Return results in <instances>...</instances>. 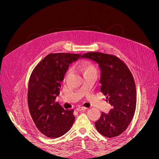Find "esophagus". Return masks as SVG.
<instances>
[{
  "label": "esophagus",
  "mask_w": 159,
  "mask_h": 159,
  "mask_svg": "<svg viewBox=\"0 0 159 159\" xmlns=\"http://www.w3.org/2000/svg\"><path fill=\"white\" fill-rule=\"evenodd\" d=\"M86 109H87V108L85 107H78L76 108V110L78 111H84Z\"/></svg>",
  "instance_id": "1"
}]
</instances>
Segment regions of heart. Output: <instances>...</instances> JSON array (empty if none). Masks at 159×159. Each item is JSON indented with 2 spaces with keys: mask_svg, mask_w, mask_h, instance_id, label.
Returning a JSON list of instances; mask_svg holds the SVG:
<instances>
[{
  "mask_svg": "<svg viewBox=\"0 0 159 159\" xmlns=\"http://www.w3.org/2000/svg\"><path fill=\"white\" fill-rule=\"evenodd\" d=\"M94 70H95L94 68V67H93L92 66H90V65L83 66L80 68V70L82 71L83 73H85V72H88V71H93Z\"/></svg>",
  "mask_w": 159,
  "mask_h": 159,
  "instance_id": "obj_1",
  "label": "heart"
}]
</instances>
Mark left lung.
<instances>
[{
	"label": "left lung",
	"mask_w": 159,
	"mask_h": 159,
	"mask_svg": "<svg viewBox=\"0 0 159 159\" xmlns=\"http://www.w3.org/2000/svg\"><path fill=\"white\" fill-rule=\"evenodd\" d=\"M82 58L97 62L101 70V91L113 109L109 113H102L95 123L103 136L112 138L125 131L136 109V85L131 71L119 57L102 52H88Z\"/></svg>",
	"instance_id": "1"
}]
</instances>
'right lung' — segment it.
<instances>
[{"label":"right lung","instance_id":"add662e5","mask_svg":"<svg viewBox=\"0 0 159 159\" xmlns=\"http://www.w3.org/2000/svg\"><path fill=\"white\" fill-rule=\"evenodd\" d=\"M81 55L55 53L46 56L32 71L28 89V105L34 123L48 137L57 138L71 129L74 109H64L56 98L69 64Z\"/></svg>","mask_w":159,"mask_h":159}]
</instances>
